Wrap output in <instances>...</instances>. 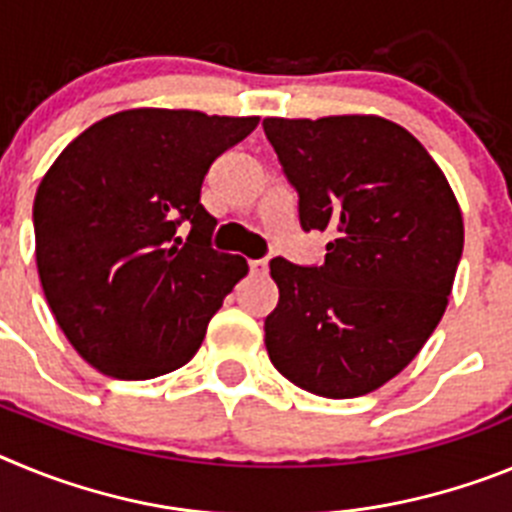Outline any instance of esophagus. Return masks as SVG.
I'll list each match as a JSON object with an SVG mask.
<instances>
[{
  "mask_svg": "<svg viewBox=\"0 0 512 512\" xmlns=\"http://www.w3.org/2000/svg\"><path fill=\"white\" fill-rule=\"evenodd\" d=\"M248 269H251V274H256V277H264L269 264H266L264 259H256V261H248Z\"/></svg>",
  "mask_w": 512,
  "mask_h": 512,
  "instance_id": "esophagus-1",
  "label": "esophagus"
}]
</instances>
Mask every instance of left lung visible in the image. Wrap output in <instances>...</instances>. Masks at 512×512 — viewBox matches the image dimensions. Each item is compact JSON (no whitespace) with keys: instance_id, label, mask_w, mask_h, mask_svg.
<instances>
[{"instance_id":"8db88e82","label":"left lung","mask_w":512,"mask_h":512,"mask_svg":"<svg viewBox=\"0 0 512 512\" xmlns=\"http://www.w3.org/2000/svg\"><path fill=\"white\" fill-rule=\"evenodd\" d=\"M264 133L300 194L302 230L333 235L323 266L271 259V364L330 400L379 390L449 305L464 248L459 202L420 140L384 117H266Z\"/></svg>"}]
</instances>
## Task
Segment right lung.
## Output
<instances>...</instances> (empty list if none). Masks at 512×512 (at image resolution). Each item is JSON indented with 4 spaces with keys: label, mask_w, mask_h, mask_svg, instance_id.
I'll return each instance as SVG.
<instances>
[{
    "label": "right lung",
    "mask_w": 512,
    "mask_h": 512,
    "mask_svg": "<svg viewBox=\"0 0 512 512\" xmlns=\"http://www.w3.org/2000/svg\"><path fill=\"white\" fill-rule=\"evenodd\" d=\"M259 117L138 107L94 122L45 171L33 205L45 300L79 356L115 379L187 364L248 274L210 246L207 169ZM182 222L188 241L175 233Z\"/></svg>",
    "instance_id": "right-lung-1"
}]
</instances>
